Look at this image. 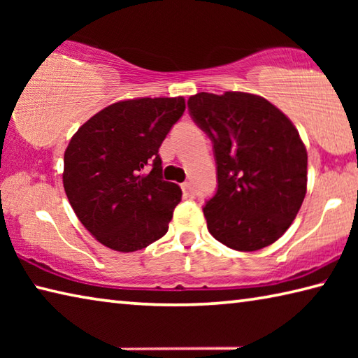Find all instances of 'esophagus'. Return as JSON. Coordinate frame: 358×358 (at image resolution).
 Segmentation results:
<instances>
[{
  "label": "esophagus",
  "mask_w": 358,
  "mask_h": 358,
  "mask_svg": "<svg viewBox=\"0 0 358 358\" xmlns=\"http://www.w3.org/2000/svg\"><path fill=\"white\" fill-rule=\"evenodd\" d=\"M181 187H183V192L185 194H189V196H191V194H192V185L189 183V181H185V183L181 185Z\"/></svg>",
  "instance_id": "1"
}]
</instances>
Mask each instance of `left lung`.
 I'll use <instances>...</instances> for the list:
<instances>
[{
  "label": "left lung",
  "mask_w": 358,
  "mask_h": 358,
  "mask_svg": "<svg viewBox=\"0 0 358 358\" xmlns=\"http://www.w3.org/2000/svg\"><path fill=\"white\" fill-rule=\"evenodd\" d=\"M189 115L213 143L217 189L208 232L237 251H257L286 232L306 194L308 155L286 115L250 93H197Z\"/></svg>",
  "instance_id": "1"
}]
</instances>
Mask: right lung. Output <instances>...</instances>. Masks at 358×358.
Wrapping results in <instances>:
<instances>
[{
  "instance_id": "1",
  "label": "right lung",
  "mask_w": 358,
  "mask_h": 358,
  "mask_svg": "<svg viewBox=\"0 0 358 358\" xmlns=\"http://www.w3.org/2000/svg\"><path fill=\"white\" fill-rule=\"evenodd\" d=\"M185 108L181 96L120 101L72 136L64 191L99 243L132 252L166 235L181 189L162 178L159 147Z\"/></svg>"
}]
</instances>
